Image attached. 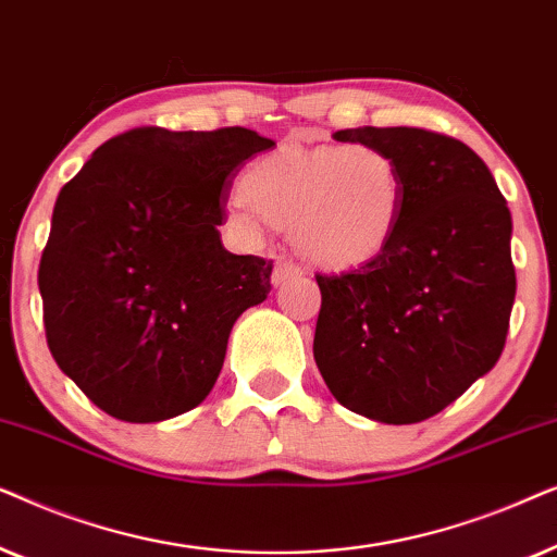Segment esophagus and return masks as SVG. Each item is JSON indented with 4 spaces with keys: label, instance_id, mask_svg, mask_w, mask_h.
<instances>
[{
    "label": "esophagus",
    "instance_id": "34e87169",
    "mask_svg": "<svg viewBox=\"0 0 557 557\" xmlns=\"http://www.w3.org/2000/svg\"><path fill=\"white\" fill-rule=\"evenodd\" d=\"M296 276H301V269L294 261H286L284 258V261L273 263V273H271L273 286H284V284H288V281H294Z\"/></svg>",
    "mask_w": 557,
    "mask_h": 557
}]
</instances>
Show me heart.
<instances>
[{"label": "heart", "instance_id": "obj_1", "mask_svg": "<svg viewBox=\"0 0 557 557\" xmlns=\"http://www.w3.org/2000/svg\"><path fill=\"white\" fill-rule=\"evenodd\" d=\"M240 197L265 223L288 227L301 256L330 269L372 261L391 243L406 205V180L375 144H317L271 151L243 172ZM238 223L256 225L248 210Z\"/></svg>", "mask_w": 557, "mask_h": 557}]
</instances>
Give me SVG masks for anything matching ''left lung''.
I'll return each mask as SVG.
<instances>
[{
    "label": "left lung",
    "instance_id": "left-lung-1",
    "mask_svg": "<svg viewBox=\"0 0 557 557\" xmlns=\"http://www.w3.org/2000/svg\"><path fill=\"white\" fill-rule=\"evenodd\" d=\"M334 139L393 154L406 205L383 253L337 276L317 273V368L355 413L425 421L505 349L517 292L512 215L490 166L451 136L360 126Z\"/></svg>",
    "mask_w": 557,
    "mask_h": 557
}]
</instances>
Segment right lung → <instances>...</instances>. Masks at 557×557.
Returning a JSON list of instances; mask_svg holds the SVG:
<instances>
[{
    "instance_id": "add662e5",
    "label": "right lung",
    "mask_w": 557,
    "mask_h": 557,
    "mask_svg": "<svg viewBox=\"0 0 557 557\" xmlns=\"http://www.w3.org/2000/svg\"><path fill=\"white\" fill-rule=\"evenodd\" d=\"M276 147L243 126L113 136L60 189L37 284L58 368L103 413L157 423L208 398L273 261L223 248L238 166Z\"/></svg>"
}]
</instances>
